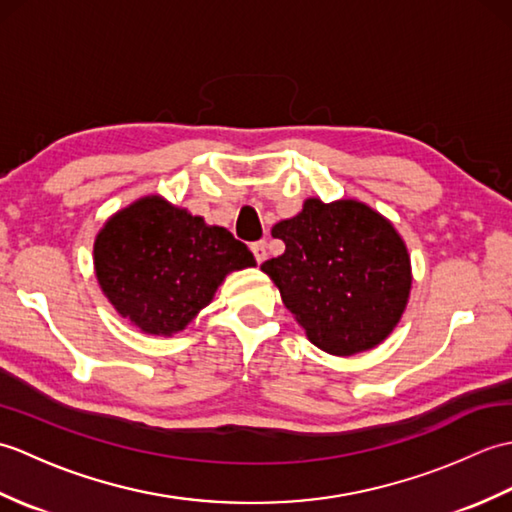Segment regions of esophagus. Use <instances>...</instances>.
<instances>
[{"label":"esophagus","mask_w":512,"mask_h":512,"mask_svg":"<svg viewBox=\"0 0 512 512\" xmlns=\"http://www.w3.org/2000/svg\"><path fill=\"white\" fill-rule=\"evenodd\" d=\"M250 250H253V255L257 259V264H264L266 257H268V248H266V242H257L250 246Z\"/></svg>","instance_id":"obj_1"}]
</instances>
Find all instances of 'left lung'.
Wrapping results in <instances>:
<instances>
[{
	"label": "left lung",
	"mask_w": 512,
	"mask_h": 512,
	"mask_svg": "<svg viewBox=\"0 0 512 512\" xmlns=\"http://www.w3.org/2000/svg\"><path fill=\"white\" fill-rule=\"evenodd\" d=\"M273 237L286 250L262 270L312 345L354 356L394 332L413 277L405 239L385 215L354 198H308Z\"/></svg>",
	"instance_id": "obj_1"
}]
</instances>
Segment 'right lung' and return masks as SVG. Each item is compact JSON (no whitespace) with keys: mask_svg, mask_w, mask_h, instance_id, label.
Instances as JSON below:
<instances>
[{"mask_svg":"<svg viewBox=\"0 0 512 512\" xmlns=\"http://www.w3.org/2000/svg\"><path fill=\"white\" fill-rule=\"evenodd\" d=\"M257 266L246 244L162 195L116 211L94 239L107 301L145 334L171 336L213 301L228 273Z\"/></svg>","mask_w":512,"mask_h":512,"instance_id":"right-lung-1","label":"right lung"}]
</instances>
